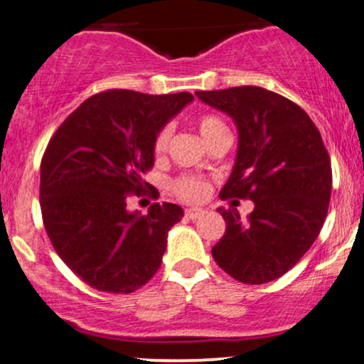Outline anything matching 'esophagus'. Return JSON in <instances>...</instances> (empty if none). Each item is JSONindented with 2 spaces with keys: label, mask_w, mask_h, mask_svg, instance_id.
I'll return each instance as SVG.
<instances>
[{
  "label": "esophagus",
  "mask_w": 364,
  "mask_h": 364,
  "mask_svg": "<svg viewBox=\"0 0 364 364\" xmlns=\"http://www.w3.org/2000/svg\"><path fill=\"white\" fill-rule=\"evenodd\" d=\"M202 214H203L202 208H196V207L186 208V210H185V217H186V219H191V220H193V219H198V217L202 215Z\"/></svg>",
  "instance_id": "1"
}]
</instances>
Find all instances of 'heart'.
Returning <instances> with one entry per match:
<instances>
[{"label": "heart", "mask_w": 364, "mask_h": 364, "mask_svg": "<svg viewBox=\"0 0 364 364\" xmlns=\"http://www.w3.org/2000/svg\"><path fill=\"white\" fill-rule=\"evenodd\" d=\"M196 124H198L200 135L203 136V140L208 145L219 139V136L229 133L224 121L214 114H202L196 119ZM171 132H173V128L169 124H166V127H162L157 132L156 139H154V154L156 156H162L166 152L171 140ZM171 191L183 202H198V200H202L207 195V185L202 179L190 176V174H183V176L171 181Z\"/></svg>", "instance_id": "b5f03b06"}]
</instances>
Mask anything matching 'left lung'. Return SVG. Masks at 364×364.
Listing matches in <instances>:
<instances>
[{
    "label": "left lung",
    "mask_w": 364,
    "mask_h": 364,
    "mask_svg": "<svg viewBox=\"0 0 364 364\" xmlns=\"http://www.w3.org/2000/svg\"><path fill=\"white\" fill-rule=\"evenodd\" d=\"M196 97L231 116L240 132L235 169L219 196L255 203L248 220L219 208L225 232L212 257L243 284L274 281L301 260L327 217L332 166L318 128L298 104L262 87L198 90Z\"/></svg>",
    "instance_id": "obj_1"
}]
</instances>
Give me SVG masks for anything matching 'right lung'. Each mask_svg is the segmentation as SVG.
Listing matches in <instances>:
<instances>
[{
	"mask_svg": "<svg viewBox=\"0 0 364 364\" xmlns=\"http://www.w3.org/2000/svg\"><path fill=\"white\" fill-rule=\"evenodd\" d=\"M193 101L190 92L149 95L112 89L83 101L61 123L41 161V212L49 240L75 275L97 291L129 294L156 275L174 203L128 212L132 195L159 198L144 174L157 132Z\"/></svg>",
	"mask_w": 364,
	"mask_h": 364,
	"instance_id": "obj_1",
	"label": "right lung"
}]
</instances>
